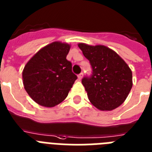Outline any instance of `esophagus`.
<instances>
[{"instance_id": "1", "label": "esophagus", "mask_w": 152, "mask_h": 152, "mask_svg": "<svg viewBox=\"0 0 152 152\" xmlns=\"http://www.w3.org/2000/svg\"><path fill=\"white\" fill-rule=\"evenodd\" d=\"M83 75H84L83 72H81V73H80L78 75H77V77H78L79 80H81V79L82 78V77H83Z\"/></svg>"}]
</instances>
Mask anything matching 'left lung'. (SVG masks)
<instances>
[{
    "instance_id": "1",
    "label": "left lung",
    "mask_w": 152,
    "mask_h": 152,
    "mask_svg": "<svg viewBox=\"0 0 152 152\" xmlns=\"http://www.w3.org/2000/svg\"><path fill=\"white\" fill-rule=\"evenodd\" d=\"M89 61L91 75L81 80L88 97L100 110H113L125 101L132 88V72L128 65L111 49L104 46L78 44Z\"/></svg>"
}]
</instances>
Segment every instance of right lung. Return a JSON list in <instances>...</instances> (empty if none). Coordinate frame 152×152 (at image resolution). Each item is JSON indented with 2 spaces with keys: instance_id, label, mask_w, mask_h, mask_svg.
I'll use <instances>...</instances> for the list:
<instances>
[{
  "instance_id": "right-lung-1",
  "label": "right lung",
  "mask_w": 152,
  "mask_h": 152,
  "mask_svg": "<svg viewBox=\"0 0 152 152\" xmlns=\"http://www.w3.org/2000/svg\"><path fill=\"white\" fill-rule=\"evenodd\" d=\"M67 43L54 42L41 49L30 59L22 72L25 89L34 101L53 107L66 99L77 75L66 57Z\"/></svg>"
}]
</instances>
